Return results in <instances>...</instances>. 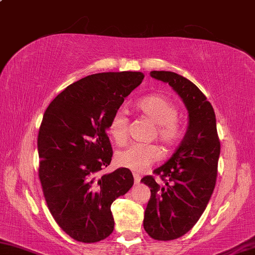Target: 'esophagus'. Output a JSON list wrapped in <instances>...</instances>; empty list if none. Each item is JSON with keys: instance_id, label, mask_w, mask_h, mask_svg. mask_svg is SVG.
Returning a JSON list of instances; mask_svg holds the SVG:
<instances>
[{"instance_id": "34e87169", "label": "esophagus", "mask_w": 255, "mask_h": 255, "mask_svg": "<svg viewBox=\"0 0 255 255\" xmlns=\"http://www.w3.org/2000/svg\"><path fill=\"white\" fill-rule=\"evenodd\" d=\"M133 177H134V182H135V184H139L140 180H141V176L139 175V173L133 172Z\"/></svg>"}]
</instances>
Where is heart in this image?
<instances>
[{
  "mask_svg": "<svg viewBox=\"0 0 255 255\" xmlns=\"http://www.w3.org/2000/svg\"><path fill=\"white\" fill-rule=\"evenodd\" d=\"M136 110L155 123L154 136L164 146H172L180 137L181 127L178 118V107L175 103L160 94L140 98L135 104ZM128 115L118 111L112 115L107 132L118 144H124L128 137ZM160 159V150L154 144L133 143L116 154L119 166L134 171H142Z\"/></svg>",
  "mask_w": 255,
  "mask_h": 255,
  "instance_id": "heart-1",
  "label": "heart"
}]
</instances>
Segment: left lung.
I'll return each mask as SVG.
<instances>
[{"label": "left lung", "mask_w": 255, "mask_h": 255, "mask_svg": "<svg viewBox=\"0 0 255 255\" xmlns=\"http://www.w3.org/2000/svg\"><path fill=\"white\" fill-rule=\"evenodd\" d=\"M153 78L168 83L178 93L189 113L188 130L176 152L141 181L149 186L151 197L143 226L151 238L170 241L193 229L204 213L215 188L221 142L215 112L202 91L172 71H151Z\"/></svg>", "instance_id": "1"}]
</instances>
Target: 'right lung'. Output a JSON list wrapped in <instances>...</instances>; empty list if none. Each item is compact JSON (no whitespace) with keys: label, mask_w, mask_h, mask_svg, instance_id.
<instances>
[{"label":"right lung","mask_w":255,"mask_h":255,"mask_svg":"<svg viewBox=\"0 0 255 255\" xmlns=\"http://www.w3.org/2000/svg\"><path fill=\"white\" fill-rule=\"evenodd\" d=\"M143 77L139 71L89 75L67 86L43 114L39 179L53 220L78 242L95 243L113 232L111 205L133 186L130 169L100 171L113 155L110 119Z\"/></svg>","instance_id":"1"}]
</instances>
